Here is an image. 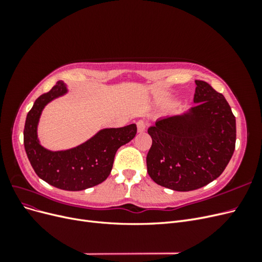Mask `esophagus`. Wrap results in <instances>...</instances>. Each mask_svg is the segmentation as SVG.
Masks as SVG:
<instances>
[{"mask_svg":"<svg viewBox=\"0 0 262 262\" xmlns=\"http://www.w3.org/2000/svg\"><path fill=\"white\" fill-rule=\"evenodd\" d=\"M137 125H138V131H139L140 133H142V132H144V131H145V128H146V122H145L144 120H139V121L137 122Z\"/></svg>","mask_w":262,"mask_h":262,"instance_id":"34e87169","label":"esophagus"}]
</instances>
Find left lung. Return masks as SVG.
<instances>
[{
  "mask_svg": "<svg viewBox=\"0 0 262 262\" xmlns=\"http://www.w3.org/2000/svg\"><path fill=\"white\" fill-rule=\"evenodd\" d=\"M188 113L158 119L147 132L149 177L176 191L207 186L224 171L236 142V120L225 97L204 81H195Z\"/></svg>",
  "mask_w": 262,
  "mask_h": 262,
  "instance_id": "left-lung-1",
  "label": "left lung"
}]
</instances>
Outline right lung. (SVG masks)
<instances>
[{"instance_id":"obj_1","label":"right lung","mask_w":262,"mask_h":262,"mask_svg":"<svg viewBox=\"0 0 262 262\" xmlns=\"http://www.w3.org/2000/svg\"><path fill=\"white\" fill-rule=\"evenodd\" d=\"M68 92L62 82L39 96L29 110L24 129V145L35 172L49 185L69 191H80L101 184L113 169L118 148L137 134V124L100 130L74 148L51 152L39 143L37 125L43 107Z\"/></svg>"}]
</instances>
